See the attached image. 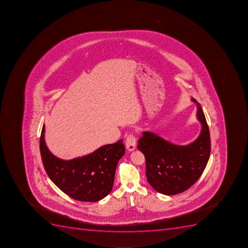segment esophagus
<instances>
[{
    "mask_svg": "<svg viewBox=\"0 0 248 248\" xmlns=\"http://www.w3.org/2000/svg\"><path fill=\"white\" fill-rule=\"evenodd\" d=\"M136 146H137V139L133 134L128 136L126 138V141H125V147H126L127 150L129 152H133L135 150Z\"/></svg>",
    "mask_w": 248,
    "mask_h": 248,
    "instance_id": "obj_1",
    "label": "esophagus"
}]
</instances>
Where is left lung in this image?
<instances>
[{"label":"left lung","instance_id":"obj_1","mask_svg":"<svg viewBox=\"0 0 248 248\" xmlns=\"http://www.w3.org/2000/svg\"><path fill=\"white\" fill-rule=\"evenodd\" d=\"M197 119L202 125L199 138L187 145H177L152 132H144L138 148L144 155L148 183L167 196L188 189L201 177L210 155L208 125L202 108L196 99Z\"/></svg>","mask_w":248,"mask_h":248}]
</instances>
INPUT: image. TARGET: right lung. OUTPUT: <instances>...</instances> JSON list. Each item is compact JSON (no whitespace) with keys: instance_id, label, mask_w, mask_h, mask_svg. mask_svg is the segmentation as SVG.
<instances>
[{"instance_id":"add662e5","label":"right lung","mask_w":248,"mask_h":248,"mask_svg":"<svg viewBox=\"0 0 248 248\" xmlns=\"http://www.w3.org/2000/svg\"><path fill=\"white\" fill-rule=\"evenodd\" d=\"M45 125L40 138V152L45 170L62 192L81 202H97L112 190L115 170L125 154L123 140L71 160H62L48 150L45 141Z\"/></svg>"}]
</instances>
